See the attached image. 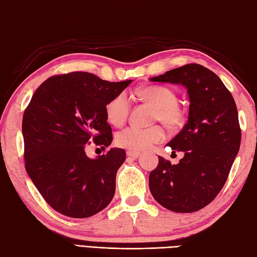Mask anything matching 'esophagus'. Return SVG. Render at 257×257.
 Listing matches in <instances>:
<instances>
[{
  "mask_svg": "<svg viewBox=\"0 0 257 257\" xmlns=\"http://www.w3.org/2000/svg\"><path fill=\"white\" fill-rule=\"evenodd\" d=\"M126 154H127V156H130V158H133V159L139 158V155H140L139 152H135V151H130V150L126 152Z\"/></svg>",
  "mask_w": 257,
  "mask_h": 257,
  "instance_id": "34e87169",
  "label": "esophagus"
}]
</instances>
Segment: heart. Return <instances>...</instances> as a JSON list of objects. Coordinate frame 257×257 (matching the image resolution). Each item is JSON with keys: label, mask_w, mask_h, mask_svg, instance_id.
<instances>
[{"label": "heart", "mask_w": 257, "mask_h": 257, "mask_svg": "<svg viewBox=\"0 0 257 257\" xmlns=\"http://www.w3.org/2000/svg\"><path fill=\"white\" fill-rule=\"evenodd\" d=\"M139 97L152 104L155 108V119L161 121L165 126L175 131L181 128L185 123V111L177 104V94L171 87L152 85L141 88ZM131 109V102L127 94L122 92L115 95L105 106L108 122L119 126L127 119ZM165 139L164 128L155 125L149 128L128 126L115 136V143L130 151H143L152 145L163 142Z\"/></svg>", "instance_id": "b5f03b06"}]
</instances>
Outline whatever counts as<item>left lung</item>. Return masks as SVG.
Returning <instances> with one entry per match:
<instances>
[{
  "label": "left lung",
  "instance_id": "1",
  "mask_svg": "<svg viewBox=\"0 0 257 257\" xmlns=\"http://www.w3.org/2000/svg\"><path fill=\"white\" fill-rule=\"evenodd\" d=\"M150 81L181 84L190 98L187 123L166 144L184 156L179 164L159 156L158 167L150 173V191L170 211L196 212L221 192L238 153L242 135L236 104L221 78L195 63Z\"/></svg>",
  "mask_w": 257,
  "mask_h": 257
}]
</instances>
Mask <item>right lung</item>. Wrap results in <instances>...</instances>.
<instances>
[{
    "label": "right lung",
    "mask_w": 257,
    "mask_h": 257,
    "mask_svg": "<svg viewBox=\"0 0 257 257\" xmlns=\"http://www.w3.org/2000/svg\"><path fill=\"white\" fill-rule=\"evenodd\" d=\"M131 82L72 72L49 77L33 94L22 122L25 170L56 212L84 218L111 203L126 153L111 149L90 159L85 144L93 141L105 150L112 143L105 106Z\"/></svg>",
    "instance_id": "1"
}]
</instances>
